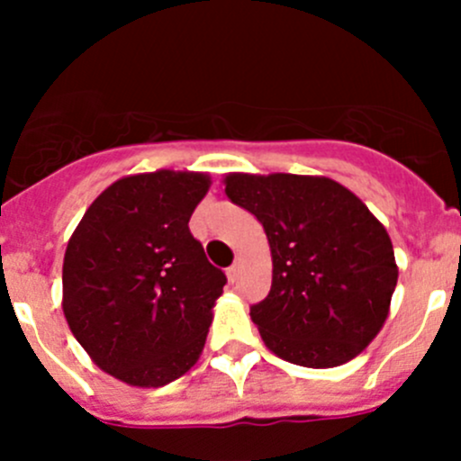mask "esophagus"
Instances as JSON below:
<instances>
[{
	"label": "esophagus",
	"instance_id": "1",
	"mask_svg": "<svg viewBox=\"0 0 461 461\" xmlns=\"http://www.w3.org/2000/svg\"><path fill=\"white\" fill-rule=\"evenodd\" d=\"M239 274H240V260H236V263L231 265V267H227V278H230V281L234 283L236 278H239Z\"/></svg>",
	"mask_w": 461,
	"mask_h": 461
}]
</instances>
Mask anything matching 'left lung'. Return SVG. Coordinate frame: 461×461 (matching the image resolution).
<instances>
[{"instance_id":"8db88e82","label":"left lung","mask_w":461,"mask_h":461,"mask_svg":"<svg viewBox=\"0 0 461 461\" xmlns=\"http://www.w3.org/2000/svg\"><path fill=\"white\" fill-rule=\"evenodd\" d=\"M225 194L269 240L272 287L249 310L265 346L305 368L355 359L384 325L397 285L384 225L330 178L230 174Z\"/></svg>"}]
</instances>
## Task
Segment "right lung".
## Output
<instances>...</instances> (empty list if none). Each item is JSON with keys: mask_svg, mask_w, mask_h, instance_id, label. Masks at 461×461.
Returning <instances> with one entry per match:
<instances>
[{"mask_svg": "<svg viewBox=\"0 0 461 461\" xmlns=\"http://www.w3.org/2000/svg\"><path fill=\"white\" fill-rule=\"evenodd\" d=\"M207 189L192 171L129 176L93 201L68 240L64 317L115 379L158 388L201 357L227 283L189 231Z\"/></svg>", "mask_w": 461, "mask_h": 461, "instance_id": "add662e5", "label": "right lung"}]
</instances>
